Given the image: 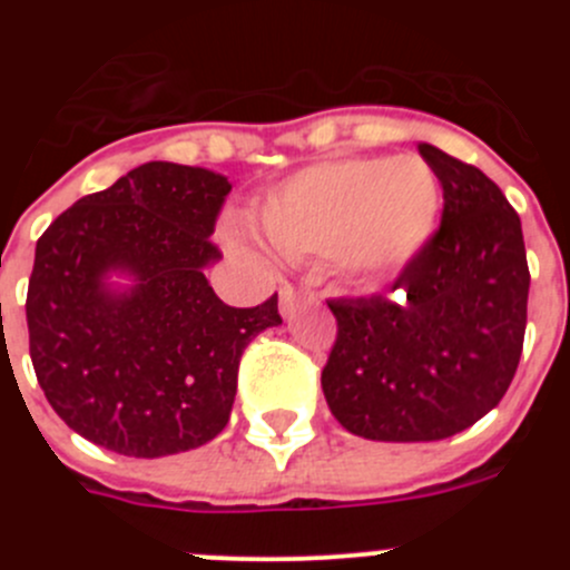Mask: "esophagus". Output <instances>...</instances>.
Segmentation results:
<instances>
[{
    "mask_svg": "<svg viewBox=\"0 0 570 570\" xmlns=\"http://www.w3.org/2000/svg\"><path fill=\"white\" fill-rule=\"evenodd\" d=\"M308 301H314V292L297 289V286L286 284L284 289H281V314L289 317V314H295V308L301 306V303H308Z\"/></svg>",
    "mask_w": 570,
    "mask_h": 570,
    "instance_id": "34e87169",
    "label": "esophagus"
}]
</instances>
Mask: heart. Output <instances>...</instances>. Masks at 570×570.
Wrapping results in <instances>:
<instances>
[{"mask_svg":"<svg viewBox=\"0 0 570 570\" xmlns=\"http://www.w3.org/2000/svg\"><path fill=\"white\" fill-rule=\"evenodd\" d=\"M441 187L422 157H342L275 184L256 228L286 258H333L361 281L405 267L435 232Z\"/></svg>","mask_w":570,"mask_h":570,"instance_id":"1","label":"heart"}]
</instances>
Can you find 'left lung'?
Wrapping results in <instances>:
<instances>
[{
  "mask_svg": "<svg viewBox=\"0 0 570 570\" xmlns=\"http://www.w3.org/2000/svg\"><path fill=\"white\" fill-rule=\"evenodd\" d=\"M444 189L441 226L402 267L392 295L327 308L336 342L322 370L327 407L370 441H441L499 405L527 331L524 234L480 168L419 142Z\"/></svg>",
  "mask_w": 570,
  "mask_h": 570,
  "instance_id": "1",
  "label": "left lung"
}]
</instances>
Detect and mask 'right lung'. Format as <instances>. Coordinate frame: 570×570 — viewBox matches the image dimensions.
Returning a JSON list of instances; mask_svg holds the SVG:
<instances>
[{
    "instance_id": "obj_1",
    "label": "right lung",
    "mask_w": 570,
    "mask_h": 570,
    "mask_svg": "<svg viewBox=\"0 0 570 570\" xmlns=\"http://www.w3.org/2000/svg\"><path fill=\"white\" fill-rule=\"evenodd\" d=\"M232 184L206 168L146 163L62 212L36 245L30 358L46 400L82 439L163 458L215 439L239 358L281 325L278 295L226 306L204 269ZM109 272L136 284L115 291Z\"/></svg>"
}]
</instances>
